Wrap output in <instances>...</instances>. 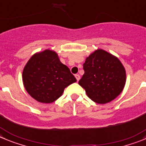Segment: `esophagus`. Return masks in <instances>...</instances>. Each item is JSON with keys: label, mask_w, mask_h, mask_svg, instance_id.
<instances>
[{"label": "esophagus", "mask_w": 146, "mask_h": 146, "mask_svg": "<svg viewBox=\"0 0 146 146\" xmlns=\"http://www.w3.org/2000/svg\"><path fill=\"white\" fill-rule=\"evenodd\" d=\"M75 77H76V80H77V81H78L80 80V76L78 74H76L75 75Z\"/></svg>", "instance_id": "obj_1"}]
</instances>
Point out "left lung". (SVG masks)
Wrapping results in <instances>:
<instances>
[{"instance_id": "8db88e82", "label": "left lung", "mask_w": 146, "mask_h": 146, "mask_svg": "<svg viewBox=\"0 0 146 146\" xmlns=\"http://www.w3.org/2000/svg\"><path fill=\"white\" fill-rule=\"evenodd\" d=\"M84 74L78 84L88 98L97 104H107L117 97L126 82V72L117 57L96 50L86 59Z\"/></svg>"}]
</instances>
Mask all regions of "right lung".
I'll return each mask as SVG.
<instances>
[{
  "instance_id": "add662e5",
  "label": "right lung",
  "mask_w": 146,
  "mask_h": 146,
  "mask_svg": "<svg viewBox=\"0 0 146 146\" xmlns=\"http://www.w3.org/2000/svg\"><path fill=\"white\" fill-rule=\"evenodd\" d=\"M22 80L29 94L46 104L56 101L67 86L76 82L70 69L50 50L32 55L24 67Z\"/></svg>"
}]
</instances>
